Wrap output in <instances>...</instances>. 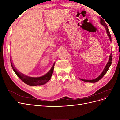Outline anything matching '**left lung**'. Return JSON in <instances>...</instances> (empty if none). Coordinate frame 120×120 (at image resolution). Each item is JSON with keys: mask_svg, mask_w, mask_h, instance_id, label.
Instances as JSON below:
<instances>
[{"mask_svg": "<svg viewBox=\"0 0 120 120\" xmlns=\"http://www.w3.org/2000/svg\"><path fill=\"white\" fill-rule=\"evenodd\" d=\"M100 22L101 24L103 25V26H105V28H106V31H107V33L108 34V36L109 37V38L110 41H112L111 36V34L110 33V31L108 29V27L106 23H105L104 20L103 19H101V18H100ZM112 59V53L111 52V53L110 54V55L109 60V61H108V63L106 64V67H105V68H104L103 72H101V73L100 74V75H99V77L97 78L96 79H81V80L82 81H84V82H98L104 77V75L106 74V72L108 71L109 68L111 66V65Z\"/></svg>", "mask_w": 120, "mask_h": 120, "instance_id": "obj_1", "label": "left lung"}]
</instances>
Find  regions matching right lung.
<instances>
[{
    "mask_svg": "<svg viewBox=\"0 0 120 120\" xmlns=\"http://www.w3.org/2000/svg\"><path fill=\"white\" fill-rule=\"evenodd\" d=\"M10 63L11 67L12 68L13 70L15 72L16 75L19 78V79L24 82L26 84L30 86H41L44 85L48 81H49V79L51 78L52 75L53 73L54 66L55 63H54L53 66H52V68L49 71V72L43 75L41 77H37V78H34V77H30L28 76L22 74H21L20 72L19 71H17L16 68H15V67L14 66L13 63H12L11 60L10 59Z\"/></svg>",
    "mask_w": 120,
    "mask_h": 120,
    "instance_id": "obj_1",
    "label": "right lung"
}]
</instances>
